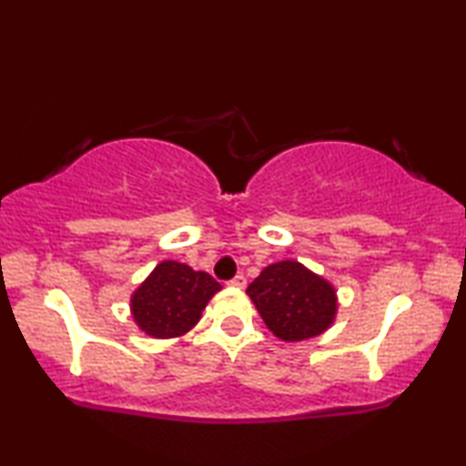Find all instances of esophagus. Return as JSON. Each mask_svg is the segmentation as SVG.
Wrapping results in <instances>:
<instances>
[{"label": "esophagus", "mask_w": 466, "mask_h": 466, "mask_svg": "<svg viewBox=\"0 0 466 466\" xmlns=\"http://www.w3.org/2000/svg\"><path fill=\"white\" fill-rule=\"evenodd\" d=\"M246 284H248V279L244 273H239V276H235L231 282H228V286H233V289H246Z\"/></svg>", "instance_id": "esophagus-1"}]
</instances>
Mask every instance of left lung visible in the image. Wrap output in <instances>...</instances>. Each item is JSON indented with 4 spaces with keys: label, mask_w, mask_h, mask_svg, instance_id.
Wrapping results in <instances>:
<instances>
[{
    "label": "left lung",
    "mask_w": 466,
    "mask_h": 466,
    "mask_svg": "<svg viewBox=\"0 0 466 466\" xmlns=\"http://www.w3.org/2000/svg\"><path fill=\"white\" fill-rule=\"evenodd\" d=\"M246 295L267 329L282 341L322 335L333 327L339 308L335 286L292 258L267 265Z\"/></svg>",
    "instance_id": "obj_1"
}]
</instances>
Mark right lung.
Segmentation results:
<instances>
[{
    "label": "right lung",
    "instance_id": "1",
    "mask_svg": "<svg viewBox=\"0 0 466 466\" xmlns=\"http://www.w3.org/2000/svg\"><path fill=\"white\" fill-rule=\"evenodd\" d=\"M220 289L206 271L163 260L133 290L131 316L139 330L155 339L182 337L201 320V311Z\"/></svg>",
    "mask_w": 466,
    "mask_h": 466
}]
</instances>
